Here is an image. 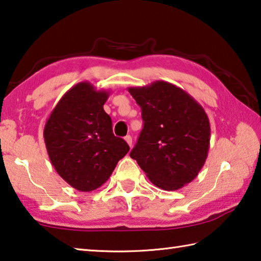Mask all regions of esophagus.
<instances>
[{"label": "esophagus", "instance_id": "1", "mask_svg": "<svg viewBox=\"0 0 261 261\" xmlns=\"http://www.w3.org/2000/svg\"><path fill=\"white\" fill-rule=\"evenodd\" d=\"M124 139H125V141L127 143V145H129V146L131 147V146H132V137H131V136H126Z\"/></svg>", "mask_w": 261, "mask_h": 261}]
</instances>
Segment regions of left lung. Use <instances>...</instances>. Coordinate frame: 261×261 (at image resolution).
Masks as SVG:
<instances>
[{"mask_svg":"<svg viewBox=\"0 0 261 261\" xmlns=\"http://www.w3.org/2000/svg\"><path fill=\"white\" fill-rule=\"evenodd\" d=\"M127 90L141 107L144 120L131 159L151 184L164 191H177L193 181L210 147V122L204 108L169 82Z\"/></svg>","mask_w":261,"mask_h":261,"instance_id":"left-lung-1","label":"left lung"}]
</instances>
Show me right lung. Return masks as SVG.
<instances>
[{"label": "right lung", "instance_id": "obj_1", "mask_svg": "<svg viewBox=\"0 0 261 261\" xmlns=\"http://www.w3.org/2000/svg\"><path fill=\"white\" fill-rule=\"evenodd\" d=\"M111 91L88 81L66 92L46 120L43 137L49 159L66 182L80 192L105 184L130 147L112 130L103 111Z\"/></svg>", "mask_w": 261, "mask_h": 261}]
</instances>
